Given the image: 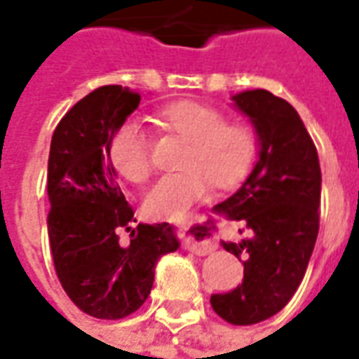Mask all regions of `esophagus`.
Returning <instances> with one entry per match:
<instances>
[{
    "instance_id": "obj_1",
    "label": "esophagus",
    "mask_w": 359,
    "mask_h": 359,
    "mask_svg": "<svg viewBox=\"0 0 359 359\" xmlns=\"http://www.w3.org/2000/svg\"><path fill=\"white\" fill-rule=\"evenodd\" d=\"M180 231H182V236H184V241H187L188 248L192 250L194 254H198V256H205V254H210V252H213V250L217 248L215 242L208 238V233L196 229L192 223H182V225H180Z\"/></svg>"
}]
</instances>
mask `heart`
I'll list each match as a JSON object with an SVG mask.
<instances>
[{
    "instance_id": "obj_1",
    "label": "heart",
    "mask_w": 359,
    "mask_h": 359,
    "mask_svg": "<svg viewBox=\"0 0 359 359\" xmlns=\"http://www.w3.org/2000/svg\"><path fill=\"white\" fill-rule=\"evenodd\" d=\"M167 123L192 140L187 169L167 172L144 196V210L157 219H180L210 194L213 180L231 187L246 177L257 156L256 134L244 125H225L223 113L196 102L172 103L163 109ZM111 161L125 179L140 182L151 171L149 136L138 121L113 134Z\"/></svg>"
}]
</instances>
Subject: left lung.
I'll list each match as a JSON object with an SVG mask.
<instances>
[{"mask_svg":"<svg viewBox=\"0 0 359 359\" xmlns=\"http://www.w3.org/2000/svg\"><path fill=\"white\" fill-rule=\"evenodd\" d=\"M233 107L254 126L257 159L242 187L213 213L244 221L241 242L221 246L244 265L233 290L211 294V308L233 325H254L285 308L300 286L319 233L321 169L298 111L267 90L234 94Z\"/></svg>","mask_w":359,"mask_h":359,"instance_id":"obj_1","label":"left lung"}]
</instances>
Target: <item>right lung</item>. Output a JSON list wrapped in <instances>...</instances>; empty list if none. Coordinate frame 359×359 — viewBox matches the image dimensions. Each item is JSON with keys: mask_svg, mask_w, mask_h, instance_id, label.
<instances>
[{"mask_svg": "<svg viewBox=\"0 0 359 359\" xmlns=\"http://www.w3.org/2000/svg\"><path fill=\"white\" fill-rule=\"evenodd\" d=\"M140 94L123 86L90 92L53 133L48 159V234L61 286L97 319H123L154 286L159 257L180 241L169 223L136 225L111 163L113 134L138 109ZM123 228L131 241L121 243Z\"/></svg>", "mask_w": 359, "mask_h": 359, "instance_id": "right-lung-1", "label": "right lung"}]
</instances>
